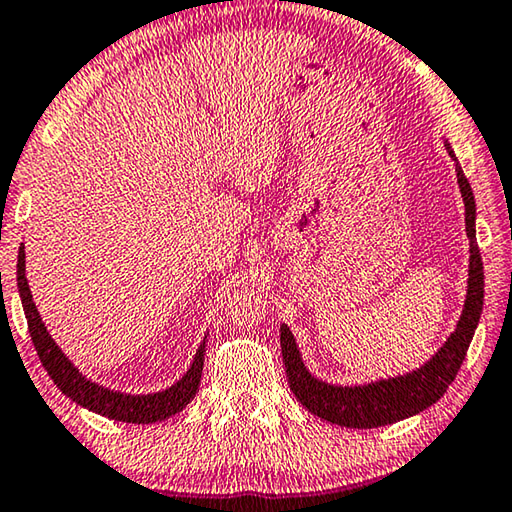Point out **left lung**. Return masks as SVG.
Listing matches in <instances>:
<instances>
[{
    "label": "left lung",
    "instance_id": "8db88e82",
    "mask_svg": "<svg viewBox=\"0 0 512 512\" xmlns=\"http://www.w3.org/2000/svg\"><path fill=\"white\" fill-rule=\"evenodd\" d=\"M449 158L456 162L458 189H461L465 203V232L470 239V266H467V291L465 305L458 318L456 329L447 336V341L433 352V357L422 363L420 368L404 372V375L368 381V384H327L314 377L302 361L298 343L287 325H280L282 361L287 368L289 386L296 400L307 411L318 415L320 420L350 429H375L386 424L400 422L411 415L429 409L447 393L456 372L470 348L474 329L479 325L483 311V262L479 246H476V203L465 178L461 162L456 160L452 146L445 140Z\"/></svg>",
    "mask_w": 512,
    "mask_h": 512
}]
</instances>
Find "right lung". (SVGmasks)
I'll list each match as a JSON object with an SVG mask.
<instances>
[{"label": "right lung", "mask_w": 512, "mask_h": 512, "mask_svg": "<svg viewBox=\"0 0 512 512\" xmlns=\"http://www.w3.org/2000/svg\"><path fill=\"white\" fill-rule=\"evenodd\" d=\"M17 291H20V300L24 307V316H27L29 323V334L31 341L36 345V352L45 366L47 375L54 379V384L67 395L69 400L76 402L83 409L92 413H99L103 418L117 420V422H133V424H153L171 418L185 409V406L194 400L198 391V384H201V372H203V361H205V339L198 345L194 354L192 366L180 377L176 384L158 393H121L112 391L97 384L83 375V372L74 366L72 361L67 359V354L58 348V343L51 339L49 329L45 327L40 318V311L36 309V302H33L29 280H27V259H24V244L20 246V253H17Z\"/></svg>", "instance_id": "add662e5"}]
</instances>
